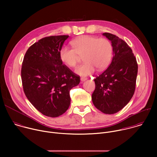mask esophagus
Segmentation results:
<instances>
[{"label":"esophagus","instance_id":"esophagus-1","mask_svg":"<svg viewBox=\"0 0 157 157\" xmlns=\"http://www.w3.org/2000/svg\"><path fill=\"white\" fill-rule=\"evenodd\" d=\"M86 79H87V78H85V77H81V81L82 82L86 81Z\"/></svg>","mask_w":157,"mask_h":157}]
</instances>
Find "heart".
Segmentation results:
<instances>
[{"label":"heart","mask_w":157,"mask_h":157,"mask_svg":"<svg viewBox=\"0 0 157 157\" xmlns=\"http://www.w3.org/2000/svg\"><path fill=\"white\" fill-rule=\"evenodd\" d=\"M73 48L63 47L59 52L61 61L70 68H75L84 58L85 63L76 70L81 76H87L98 71L105 70L111 62L113 56V46L105 38L84 35L71 42Z\"/></svg>","instance_id":"heart-1"}]
</instances>
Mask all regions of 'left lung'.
Returning <instances> with one entry per match:
<instances>
[{"instance_id":"8db88e82","label":"left lung","mask_w":157,"mask_h":157,"mask_svg":"<svg viewBox=\"0 0 157 157\" xmlns=\"http://www.w3.org/2000/svg\"><path fill=\"white\" fill-rule=\"evenodd\" d=\"M113 46V58L108 68L94 79L92 101L95 107L106 114L122 109L135 92L138 64L132 49L121 38L104 33Z\"/></svg>"}]
</instances>
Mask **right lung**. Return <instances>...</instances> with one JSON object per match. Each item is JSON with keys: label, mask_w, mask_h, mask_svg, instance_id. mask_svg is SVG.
Returning a JSON list of instances; mask_svg holds the SVG:
<instances>
[{"label": "right lung", "mask_w": 157, "mask_h": 157, "mask_svg": "<svg viewBox=\"0 0 157 157\" xmlns=\"http://www.w3.org/2000/svg\"><path fill=\"white\" fill-rule=\"evenodd\" d=\"M68 35L50 36L35 42L22 62L24 93L31 104L48 117H58L68 110L70 91L79 84V76L63 64L59 52Z\"/></svg>", "instance_id": "obj_1"}]
</instances>
